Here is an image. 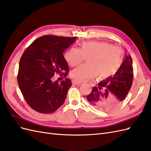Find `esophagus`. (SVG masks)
Listing matches in <instances>:
<instances>
[{"instance_id": "1", "label": "esophagus", "mask_w": 151, "mask_h": 151, "mask_svg": "<svg viewBox=\"0 0 151 151\" xmlns=\"http://www.w3.org/2000/svg\"><path fill=\"white\" fill-rule=\"evenodd\" d=\"M72 83L73 84H76V85H80V84H81V83H80V82L77 81H76V80H72Z\"/></svg>"}]
</instances>
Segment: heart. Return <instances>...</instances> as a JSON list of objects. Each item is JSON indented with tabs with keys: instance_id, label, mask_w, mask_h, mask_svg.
<instances>
[{
	"instance_id": "b5f03b06",
	"label": "heart",
	"mask_w": 151,
	"mask_h": 151,
	"mask_svg": "<svg viewBox=\"0 0 151 151\" xmlns=\"http://www.w3.org/2000/svg\"><path fill=\"white\" fill-rule=\"evenodd\" d=\"M88 64L81 65L70 72L72 78L77 81L110 76L117 71L122 59V50L106 42H85L81 49L72 47L65 53L64 58L70 66L79 64L87 58Z\"/></svg>"
}]
</instances>
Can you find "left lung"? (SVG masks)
I'll return each mask as SVG.
<instances>
[{"label": "left lung", "mask_w": 151, "mask_h": 151, "mask_svg": "<svg viewBox=\"0 0 151 151\" xmlns=\"http://www.w3.org/2000/svg\"><path fill=\"white\" fill-rule=\"evenodd\" d=\"M133 77L132 59L129 55L115 74L101 81L96 87H93L86 98L99 110H113L121 104L129 93Z\"/></svg>", "instance_id": "left-lung-1"}]
</instances>
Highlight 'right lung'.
Here are the masks:
<instances>
[{"instance_id": "add662e5", "label": "right lung", "mask_w": 151, "mask_h": 151, "mask_svg": "<svg viewBox=\"0 0 151 151\" xmlns=\"http://www.w3.org/2000/svg\"><path fill=\"white\" fill-rule=\"evenodd\" d=\"M77 37L44 35L27 48L20 59L17 83L26 103L36 111L48 114L64 103L72 82H52L55 74L68 73L63 53ZM63 72L62 73V72Z\"/></svg>"}]
</instances>
